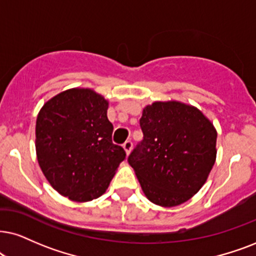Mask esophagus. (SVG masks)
<instances>
[{
	"mask_svg": "<svg viewBox=\"0 0 256 256\" xmlns=\"http://www.w3.org/2000/svg\"><path fill=\"white\" fill-rule=\"evenodd\" d=\"M134 146V143H132L131 140H126L124 144H122V148H124V150L126 151V154H130L131 152V148Z\"/></svg>",
	"mask_w": 256,
	"mask_h": 256,
	"instance_id": "obj_1",
	"label": "esophagus"
}]
</instances>
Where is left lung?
I'll return each instance as SVG.
<instances>
[{
	"mask_svg": "<svg viewBox=\"0 0 256 256\" xmlns=\"http://www.w3.org/2000/svg\"><path fill=\"white\" fill-rule=\"evenodd\" d=\"M143 140L128 158L152 203L182 204L206 183L218 134L203 113L178 102H156L139 119Z\"/></svg>",
	"mask_w": 256,
	"mask_h": 256,
	"instance_id": "8db88e82",
	"label": "left lung"
}]
</instances>
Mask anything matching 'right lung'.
<instances>
[{"label": "right lung", "instance_id": "add662e5", "mask_svg": "<svg viewBox=\"0 0 256 256\" xmlns=\"http://www.w3.org/2000/svg\"><path fill=\"white\" fill-rule=\"evenodd\" d=\"M108 102L94 90L72 88L47 102L36 119L38 162L50 186L76 202L106 192L125 150L113 144Z\"/></svg>", "mask_w": 256, "mask_h": 256}]
</instances>
